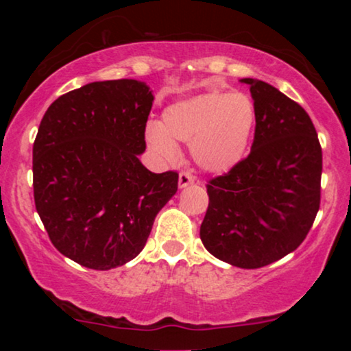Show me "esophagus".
<instances>
[{"instance_id": "1", "label": "esophagus", "mask_w": 351, "mask_h": 351, "mask_svg": "<svg viewBox=\"0 0 351 351\" xmlns=\"http://www.w3.org/2000/svg\"><path fill=\"white\" fill-rule=\"evenodd\" d=\"M193 182H195V179H193V176L190 174V172L182 171L179 174V186H180V189H185V186L193 184Z\"/></svg>"}]
</instances>
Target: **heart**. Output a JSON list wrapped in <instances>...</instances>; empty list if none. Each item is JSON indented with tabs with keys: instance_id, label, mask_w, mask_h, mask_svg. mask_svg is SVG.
<instances>
[{
	"instance_id": "1",
	"label": "heart",
	"mask_w": 351,
	"mask_h": 351,
	"mask_svg": "<svg viewBox=\"0 0 351 351\" xmlns=\"http://www.w3.org/2000/svg\"><path fill=\"white\" fill-rule=\"evenodd\" d=\"M256 121V104L247 94L210 90L167 107L161 126L150 124L145 136L152 150L166 160L179 153L176 141L190 142L196 165L225 172L246 155Z\"/></svg>"
}]
</instances>
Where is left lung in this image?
I'll use <instances>...</instances> for the list:
<instances>
[{
  "instance_id": "1",
  "label": "left lung",
  "mask_w": 351,
  "mask_h": 351,
  "mask_svg": "<svg viewBox=\"0 0 351 351\" xmlns=\"http://www.w3.org/2000/svg\"><path fill=\"white\" fill-rule=\"evenodd\" d=\"M257 110L251 153L208 182L204 247L239 268H261L295 251L321 201L323 152L308 113L261 80L244 78Z\"/></svg>"
}]
</instances>
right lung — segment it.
Returning a JSON list of instances; mask_svg holds the SVG:
<instances>
[{
	"mask_svg": "<svg viewBox=\"0 0 351 351\" xmlns=\"http://www.w3.org/2000/svg\"><path fill=\"white\" fill-rule=\"evenodd\" d=\"M152 90L136 80L95 81L51 104L33 143V196L51 243L93 270L132 261L177 191L145 152Z\"/></svg>",
	"mask_w": 351,
	"mask_h": 351,
	"instance_id": "1",
	"label": "right lung"
}]
</instances>
